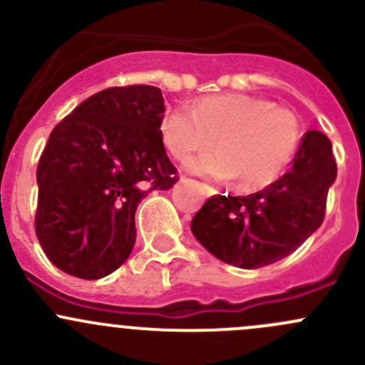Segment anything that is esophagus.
I'll list each match as a JSON object with an SVG mask.
<instances>
[{
  "label": "esophagus",
  "mask_w": 365,
  "mask_h": 365,
  "mask_svg": "<svg viewBox=\"0 0 365 365\" xmlns=\"http://www.w3.org/2000/svg\"><path fill=\"white\" fill-rule=\"evenodd\" d=\"M205 189H206V194H213V192H215V190H213L212 187H208V185H205Z\"/></svg>",
  "instance_id": "obj_1"
}]
</instances>
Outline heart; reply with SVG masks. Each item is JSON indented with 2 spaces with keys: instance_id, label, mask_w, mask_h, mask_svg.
<instances>
[{
  "instance_id": "obj_1",
  "label": "heart",
  "mask_w": 365,
  "mask_h": 365,
  "mask_svg": "<svg viewBox=\"0 0 365 365\" xmlns=\"http://www.w3.org/2000/svg\"><path fill=\"white\" fill-rule=\"evenodd\" d=\"M160 138L178 160L215 141L217 152L189 160L187 168L212 178H238L242 189L257 190L274 183L293 159L300 125L289 109L274 108L263 98L213 95L197 101L192 109L176 108L165 114Z\"/></svg>"
}]
</instances>
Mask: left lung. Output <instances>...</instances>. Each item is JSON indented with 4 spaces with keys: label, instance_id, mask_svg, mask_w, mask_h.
<instances>
[{
    "label": "left lung",
    "instance_id": "1",
    "mask_svg": "<svg viewBox=\"0 0 365 365\" xmlns=\"http://www.w3.org/2000/svg\"><path fill=\"white\" fill-rule=\"evenodd\" d=\"M336 176L332 143L309 130L286 175L249 196H212L190 230L224 263L247 270L267 267L297 251L322 226Z\"/></svg>",
    "mask_w": 365,
    "mask_h": 365
}]
</instances>
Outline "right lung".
<instances>
[{"instance_id": "obj_1", "label": "right lung", "mask_w": 365, "mask_h": 365, "mask_svg": "<svg viewBox=\"0 0 365 365\" xmlns=\"http://www.w3.org/2000/svg\"><path fill=\"white\" fill-rule=\"evenodd\" d=\"M155 86L102 90L53 128L36 168L35 231L51 263L79 279L120 268L135 242V208L178 182L160 138Z\"/></svg>"}]
</instances>
